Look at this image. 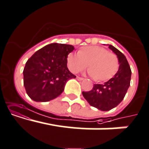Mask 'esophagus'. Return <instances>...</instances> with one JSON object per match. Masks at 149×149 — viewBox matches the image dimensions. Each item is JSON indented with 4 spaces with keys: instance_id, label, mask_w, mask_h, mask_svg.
I'll use <instances>...</instances> for the list:
<instances>
[{
    "instance_id": "obj_1",
    "label": "esophagus",
    "mask_w": 149,
    "mask_h": 149,
    "mask_svg": "<svg viewBox=\"0 0 149 149\" xmlns=\"http://www.w3.org/2000/svg\"><path fill=\"white\" fill-rule=\"evenodd\" d=\"M77 79L78 80H84V79H83V77H77Z\"/></svg>"
}]
</instances>
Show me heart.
I'll return each instance as SVG.
<instances>
[{
	"mask_svg": "<svg viewBox=\"0 0 149 149\" xmlns=\"http://www.w3.org/2000/svg\"><path fill=\"white\" fill-rule=\"evenodd\" d=\"M66 61L72 73L84 70L88 63L89 75L97 81H107L111 79L119 68L117 56L99 46L85 47L77 53H70Z\"/></svg>",
	"mask_w": 149,
	"mask_h": 149,
	"instance_id": "b5f03b06",
	"label": "heart"
}]
</instances>
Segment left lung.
I'll use <instances>...</instances> for the list:
<instances>
[{
  "mask_svg": "<svg viewBox=\"0 0 149 149\" xmlns=\"http://www.w3.org/2000/svg\"><path fill=\"white\" fill-rule=\"evenodd\" d=\"M109 48L118 57V71L104 84H94L91 91H83V97L89 104L102 111L114 108L124 100L131 80V69L125 56L112 45H109Z\"/></svg>",
  "mask_w": 149,
  "mask_h": 149,
  "instance_id": "obj_1",
  "label": "left lung"
}]
</instances>
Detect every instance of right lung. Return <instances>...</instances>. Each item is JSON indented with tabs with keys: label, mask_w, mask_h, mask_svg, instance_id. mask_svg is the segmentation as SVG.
<instances>
[{
	"label": "right lung",
	"mask_w": 149,
	"mask_h": 149,
	"mask_svg": "<svg viewBox=\"0 0 149 149\" xmlns=\"http://www.w3.org/2000/svg\"><path fill=\"white\" fill-rule=\"evenodd\" d=\"M72 45L53 43L36 51L25 63L23 83L28 97L36 102H49L63 91L68 80L75 78L67 68Z\"/></svg>",
	"instance_id": "obj_1"
}]
</instances>
